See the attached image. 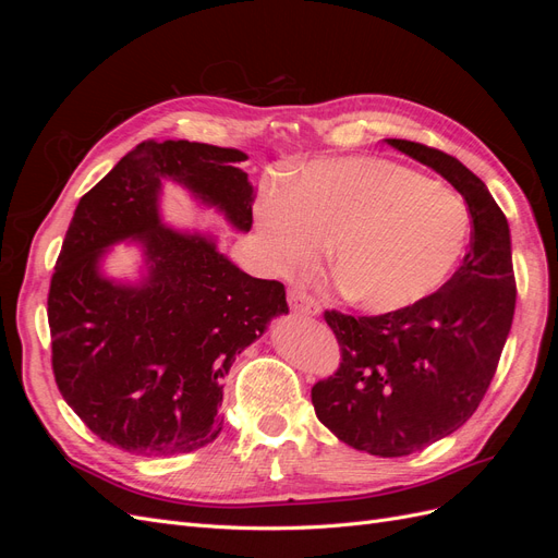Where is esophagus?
Segmentation results:
<instances>
[{"instance_id": "1", "label": "esophagus", "mask_w": 558, "mask_h": 558, "mask_svg": "<svg viewBox=\"0 0 558 558\" xmlns=\"http://www.w3.org/2000/svg\"><path fill=\"white\" fill-rule=\"evenodd\" d=\"M289 305L295 314H305V316H316L320 312L318 302L312 295H307L305 291H300V289L289 291Z\"/></svg>"}]
</instances>
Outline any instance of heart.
I'll return each mask as SVG.
<instances>
[{
    "label": "heart",
    "mask_w": 558,
    "mask_h": 558,
    "mask_svg": "<svg viewBox=\"0 0 558 558\" xmlns=\"http://www.w3.org/2000/svg\"><path fill=\"white\" fill-rule=\"evenodd\" d=\"M265 256L279 272L312 269L332 244L342 295L373 314L424 305L459 269L470 211L445 185L386 158L307 165L258 209Z\"/></svg>",
    "instance_id": "obj_1"
}]
</instances>
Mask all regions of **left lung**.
Here are the masks:
<instances>
[{"label":"left lung","instance_id":"1","mask_svg":"<svg viewBox=\"0 0 558 558\" xmlns=\"http://www.w3.org/2000/svg\"><path fill=\"white\" fill-rule=\"evenodd\" d=\"M442 174L465 199L470 251L424 305L398 314L326 312L342 363L312 388L320 424L384 459L410 456L475 414L508 340L517 302L508 218L484 181L442 150L386 140Z\"/></svg>","mask_w":558,"mask_h":558}]
</instances>
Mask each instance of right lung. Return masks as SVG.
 Returning a JSON list of instances; mask_svg holds the SVG:
<instances>
[{"mask_svg": "<svg viewBox=\"0 0 558 558\" xmlns=\"http://www.w3.org/2000/svg\"><path fill=\"white\" fill-rule=\"evenodd\" d=\"M244 160L238 148L148 140L78 199L50 279L48 326L60 393L99 440L137 456L214 442L228 369L269 320L289 314L283 283L242 272L211 234L160 221L162 179H172L248 232ZM123 239L143 244L140 284L98 269Z\"/></svg>", "mask_w": 558, "mask_h": 558, "instance_id": "obj_1", "label": "right lung"}]
</instances>
